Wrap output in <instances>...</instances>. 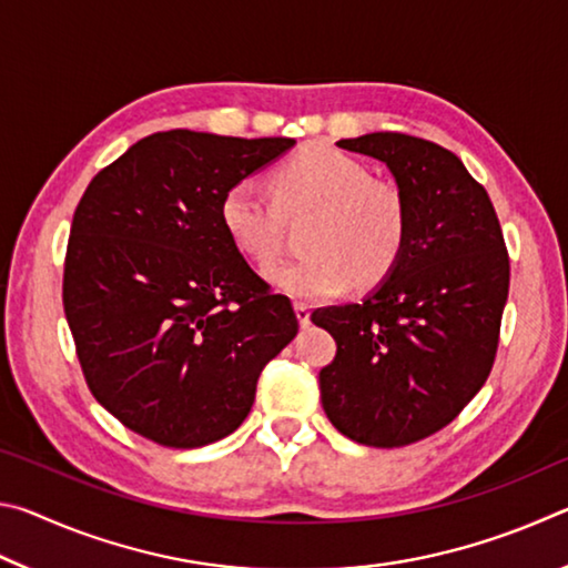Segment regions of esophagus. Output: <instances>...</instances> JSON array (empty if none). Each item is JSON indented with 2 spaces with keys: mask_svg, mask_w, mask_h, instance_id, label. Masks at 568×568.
<instances>
[{
  "mask_svg": "<svg viewBox=\"0 0 568 568\" xmlns=\"http://www.w3.org/2000/svg\"><path fill=\"white\" fill-rule=\"evenodd\" d=\"M295 315H297V323H301V328H307V325H311V307L305 303H295Z\"/></svg>",
  "mask_w": 568,
  "mask_h": 568,
  "instance_id": "1",
  "label": "esophagus"
}]
</instances>
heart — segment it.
Returning <instances> with one entry per match:
<instances>
[{"mask_svg":"<svg viewBox=\"0 0 568 568\" xmlns=\"http://www.w3.org/2000/svg\"><path fill=\"white\" fill-rule=\"evenodd\" d=\"M273 197L255 180H237L220 200L227 237L255 265L283 250L285 217L313 213L305 257L267 273L275 287L305 301L371 291L396 271L408 245L410 210L390 180L328 145H307L273 172Z\"/></svg>","mask_w":568,"mask_h":568,"instance_id":"b5f03b06","label":"heart"}]
</instances>
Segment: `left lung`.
<instances>
[{
    "mask_svg": "<svg viewBox=\"0 0 568 568\" xmlns=\"http://www.w3.org/2000/svg\"><path fill=\"white\" fill-rule=\"evenodd\" d=\"M338 148L386 162L410 230L376 293L311 315L338 345L321 371L323 410L355 444L410 446L446 428L494 368L508 250L488 192L450 150L400 132Z\"/></svg>",
    "mask_w": 568,
    "mask_h": 568,
    "instance_id": "obj_1",
    "label": "left lung"
}]
</instances>
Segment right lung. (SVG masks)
<instances>
[{
  "label": "right lung",
  "mask_w": 568,
  "mask_h": 568,
  "mask_svg": "<svg viewBox=\"0 0 568 568\" xmlns=\"http://www.w3.org/2000/svg\"><path fill=\"white\" fill-rule=\"evenodd\" d=\"M293 145L148 134L74 210L62 303L77 358L92 396L152 444L200 448L233 434L265 363L295 338L291 301L220 223L223 192Z\"/></svg>",
  "instance_id": "1"
}]
</instances>
